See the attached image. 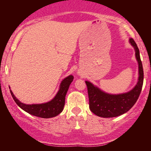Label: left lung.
Segmentation results:
<instances>
[{
	"label": "left lung",
	"instance_id": "1",
	"mask_svg": "<svg viewBox=\"0 0 151 151\" xmlns=\"http://www.w3.org/2000/svg\"><path fill=\"white\" fill-rule=\"evenodd\" d=\"M130 42L135 49L139 69L138 83L131 91L121 94H109L94 86L89 81H85L87 86L89 109L92 113L98 116L111 118L122 115L132 108L139 97L143 83V65L136 43L132 38L130 39Z\"/></svg>",
	"mask_w": 151,
	"mask_h": 151
}]
</instances>
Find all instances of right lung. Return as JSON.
Segmentation results:
<instances>
[{
	"mask_svg": "<svg viewBox=\"0 0 151 151\" xmlns=\"http://www.w3.org/2000/svg\"><path fill=\"white\" fill-rule=\"evenodd\" d=\"M73 79L74 77L72 75L66 77L62 81L60 90L55 98L49 102L41 104H25L20 102L15 97L11 90H10V93L18 106H20L27 113L43 119H49V118L56 116L62 111L65 103V96L68 91L69 86L73 81Z\"/></svg>",
	"mask_w": 151,
	"mask_h": 151,
	"instance_id": "right-lung-1",
	"label": "right lung"
}]
</instances>
